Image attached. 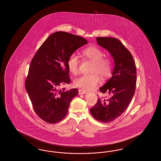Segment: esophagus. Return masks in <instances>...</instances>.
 Here are the masks:
<instances>
[{"instance_id": "34e87169", "label": "esophagus", "mask_w": 161, "mask_h": 161, "mask_svg": "<svg viewBox=\"0 0 161 161\" xmlns=\"http://www.w3.org/2000/svg\"><path fill=\"white\" fill-rule=\"evenodd\" d=\"M86 93H87V92L86 91H83L82 89H79L78 90V94L79 95H83V94H85Z\"/></svg>"}]
</instances>
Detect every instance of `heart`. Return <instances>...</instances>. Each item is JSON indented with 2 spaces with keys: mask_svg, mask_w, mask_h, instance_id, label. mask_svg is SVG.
Returning <instances> with one entry per match:
<instances>
[{
  "mask_svg": "<svg viewBox=\"0 0 161 161\" xmlns=\"http://www.w3.org/2000/svg\"><path fill=\"white\" fill-rule=\"evenodd\" d=\"M82 54L87 59L93 62L91 69L92 74L83 75L74 80V84L77 87L85 91H91L97 87L100 81V75L103 79L108 77L112 72V61L108 57H104V52L97 46H89L82 51ZM80 65L78 55L72 53L69 55L67 66L70 72L77 74Z\"/></svg>",
  "mask_w": 161,
  "mask_h": 161,
  "instance_id": "b5f03b06",
  "label": "heart"
}]
</instances>
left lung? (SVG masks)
<instances>
[{
	"instance_id": "8db88e82",
	"label": "left lung",
	"mask_w": 161,
	"mask_h": 161,
	"mask_svg": "<svg viewBox=\"0 0 161 161\" xmlns=\"http://www.w3.org/2000/svg\"><path fill=\"white\" fill-rule=\"evenodd\" d=\"M98 44L110 53L115 66L112 77L100 88V91L110 95L108 99L99 98L90 109L97 120L104 123L114 121L129 106L136 89V70L130 51L117 38L97 37Z\"/></svg>"
}]
</instances>
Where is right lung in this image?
<instances>
[{
	"label": "right lung",
	"mask_w": 161,
	"mask_h": 161,
	"mask_svg": "<svg viewBox=\"0 0 161 161\" xmlns=\"http://www.w3.org/2000/svg\"><path fill=\"white\" fill-rule=\"evenodd\" d=\"M87 43L79 36L56 32L47 37L31 60L25 88L35 112L46 123L61 121L71 100L78 95L77 89L66 91L60 87L70 81L67 66L69 55Z\"/></svg>",
	"instance_id": "1"
}]
</instances>
